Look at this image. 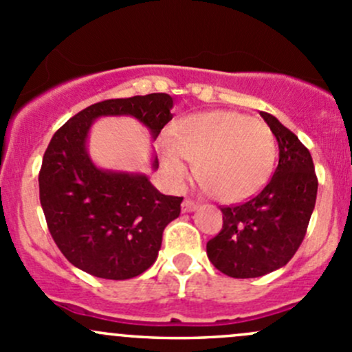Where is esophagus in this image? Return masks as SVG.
<instances>
[{
	"instance_id": "34e87169",
	"label": "esophagus",
	"mask_w": 352,
	"mask_h": 352,
	"mask_svg": "<svg viewBox=\"0 0 352 352\" xmlns=\"http://www.w3.org/2000/svg\"><path fill=\"white\" fill-rule=\"evenodd\" d=\"M197 209V204H195L194 201H190V199H186V201L182 202V212H192V210Z\"/></svg>"
}]
</instances>
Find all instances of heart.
<instances>
[{
  "label": "heart",
  "mask_w": 352,
  "mask_h": 352,
  "mask_svg": "<svg viewBox=\"0 0 352 352\" xmlns=\"http://www.w3.org/2000/svg\"><path fill=\"white\" fill-rule=\"evenodd\" d=\"M170 179L182 184L197 164V179L216 201L232 204L265 187L275 164V140L263 121L238 111H209L184 118L162 145Z\"/></svg>",
  "instance_id": "obj_1"
}]
</instances>
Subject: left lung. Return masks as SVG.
Returning a JSON list of instances; mask_svg holds the SVG:
<instances>
[{"mask_svg": "<svg viewBox=\"0 0 352 352\" xmlns=\"http://www.w3.org/2000/svg\"><path fill=\"white\" fill-rule=\"evenodd\" d=\"M278 143V166L263 190L223 207V229L207 243L210 263L232 278H256L282 268L297 253L317 199L310 151L275 116L263 113Z\"/></svg>", "mask_w": 352, "mask_h": 352, "instance_id": "obj_1", "label": "left lung"}]
</instances>
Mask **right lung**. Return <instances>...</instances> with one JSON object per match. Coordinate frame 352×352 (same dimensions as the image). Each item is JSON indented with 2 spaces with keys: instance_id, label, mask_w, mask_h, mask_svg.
<instances>
[{
  "instance_id": "right-lung-1",
  "label": "right lung",
  "mask_w": 352,
  "mask_h": 352,
  "mask_svg": "<svg viewBox=\"0 0 352 352\" xmlns=\"http://www.w3.org/2000/svg\"><path fill=\"white\" fill-rule=\"evenodd\" d=\"M172 108L165 92L108 99L77 113L52 136L38 173L40 204L58 250L89 275L128 280L146 272L184 201L158 192L145 173L99 168L87 153L89 129L98 118L133 116L155 140L173 118ZM151 168H158L157 157Z\"/></svg>"
}]
</instances>
